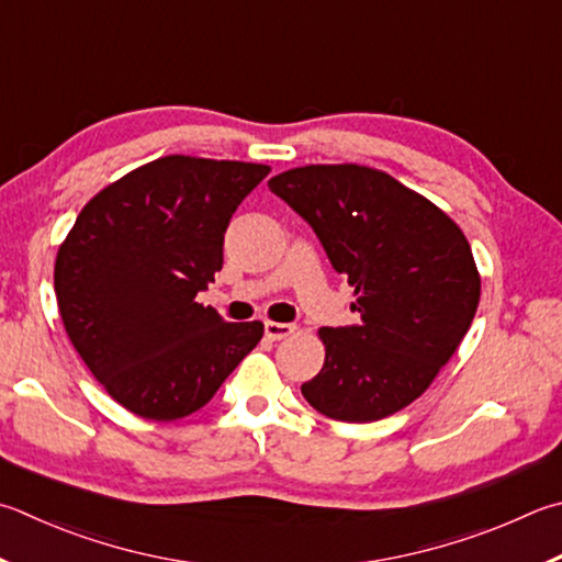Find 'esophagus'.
I'll return each instance as SVG.
<instances>
[{"label": "esophagus", "instance_id": "esophagus-1", "mask_svg": "<svg viewBox=\"0 0 562 562\" xmlns=\"http://www.w3.org/2000/svg\"><path fill=\"white\" fill-rule=\"evenodd\" d=\"M297 326L294 324H282V322H265V336H268L270 341H282L288 339V336L294 334Z\"/></svg>", "mask_w": 562, "mask_h": 562}]
</instances>
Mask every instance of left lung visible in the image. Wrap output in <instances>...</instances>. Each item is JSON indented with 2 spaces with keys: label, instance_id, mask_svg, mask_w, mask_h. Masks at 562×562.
Instances as JSON below:
<instances>
[{
  "label": "left lung",
  "instance_id": "1",
  "mask_svg": "<svg viewBox=\"0 0 562 562\" xmlns=\"http://www.w3.org/2000/svg\"><path fill=\"white\" fill-rule=\"evenodd\" d=\"M310 223L353 288V326H324V366L302 383L331 420L373 423L420 397L476 314L479 280L464 233L385 171L310 165L268 181Z\"/></svg>",
  "mask_w": 562,
  "mask_h": 562
}]
</instances>
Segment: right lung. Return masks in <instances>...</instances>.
I'll return each instance as SVG.
<instances>
[{"instance_id": "add662e5", "label": "right lung", "mask_w": 562, "mask_h": 562, "mask_svg": "<svg viewBox=\"0 0 562 562\" xmlns=\"http://www.w3.org/2000/svg\"><path fill=\"white\" fill-rule=\"evenodd\" d=\"M270 175L250 161L169 155L90 199L58 248L54 288L70 344L130 413L179 420L206 405L262 339L196 294L223 268L240 201Z\"/></svg>"}]
</instances>
